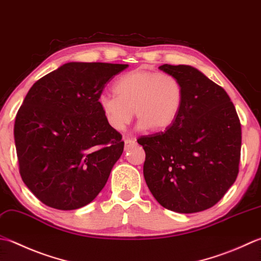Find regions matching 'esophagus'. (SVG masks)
Segmentation results:
<instances>
[{"mask_svg":"<svg viewBox=\"0 0 261 261\" xmlns=\"http://www.w3.org/2000/svg\"><path fill=\"white\" fill-rule=\"evenodd\" d=\"M135 145H136V141H135V140H132V139H125V140H124V148H125V150L130 149V148L134 147Z\"/></svg>","mask_w":261,"mask_h":261,"instance_id":"esophagus-1","label":"esophagus"}]
</instances>
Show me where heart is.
Returning <instances> with one entry per match:
<instances>
[{
  "mask_svg": "<svg viewBox=\"0 0 261 261\" xmlns=\"http://www.w3.org/2000/svg\"><path fill=\"white\" fill-rule=\"evenodd\" d=\"M116 96L101 94L98 106L106 123L122 131L134 117L138 127L152 131L167 130L175 123L183 105L181 84L168 74L138 68L121 75L114 85Z\"/></svg>",
  "mask_w": 261,
  "mask_h": 261,
  "instance_id": "b5f03b06",
  "label": "heart"
}]
</instances>
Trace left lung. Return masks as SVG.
Masks as SVG:
<instances>
[{
  "label": "left lung",
  "instance_id": "obj_1",
  "mask_svg": "<svg viewBox=\"0 0 261 261\" xmlns=\"http://www.w3.org/2000/svg\"><path fill=\"white\" fill-rule=\"evenodd\" d=\"M181 84L183 105L164 132L138 139L144 147V176L161 205L192 214L217 203L237 180L241 124L222 87L191 65L163 64Z\"/></svg>",
  "mask_w": 261,
  "mask_h": 261
}]
</instances>
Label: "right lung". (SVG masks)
Returning <instances> with one entry per match:
<instances>
[{"instance_id": "right-lung-1", "label": "right lung", "mask_w": 261, "mask_h": 261, "mask_svg": "<svg viewBox=\"0 0 261 261\" xmlns=\"http://www.w3.org/2000/svg\"><path fill=\"white\" fill-rule=\"evenodd\" d=\"M127 64L69 62L33 85L15 116L20 175L46 206L73 211L106 185L123 152L106 123L98 97Z\"/></svg>"}]
</instances>
